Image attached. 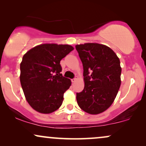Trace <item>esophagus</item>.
I'll return each mask as SVG.
<instances>
[{
  "label": "esophagus",
  "mask_w": 146,
  "mask_h": 146,
  "mask_svg": "<svg viewBox=\"0 0 146 146\" xmlns=\"http://www.w3.org/2000/svg\"><path fill=\"white\" fill-rule=\"evenodd\" d=\"M76 80H77V78H73V79H72L71 81H72V82H75Z\"/></svg>",
  "instance_id": "obj_1"
}]
</instances>
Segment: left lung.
<instances>
[{
  "mask_svg": "<svg viewBox=\"0 0 146 146\" xmlns=\"http://www.w3.org/2000/svg\"><path fill=\"white\" fill-rule=\"evenodd\" d=\"M83 64L84 88L77 93L80 108L90 115L106 110L113 103L121 86V68L116 53L98 43L75 46Z\"/></svg>",
  "mask_w": 146,
  "mask_h": 146,
  "instance_id": "1",
  "label": "left lung"
}]
</instances>
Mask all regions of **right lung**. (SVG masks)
Returning a JSON list of instances; mask_svg holds the SVG:
<instances>
[{"instance_id": "add662e5", "label": "right lung", "mask_w": 146, "mask_h": 146, "mask_svg": "<svg viewBox=\"0 0 146 146\" xmlns=\"http://www.w3.org/2000/svg\"><path fill=\"white\" fill-rule=\"evenodd\" d=\"M74 49L69 44H42L28 51L21 63L20 80L29 104L49 114L61 106L71 81L62 76L60 61Z\"/></svg>"}]
</instances>
